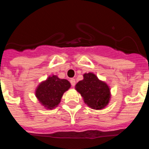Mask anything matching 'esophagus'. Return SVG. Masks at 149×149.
<instances>
[{
    "instance_id": "esophagus-1",
    "label": "esophagus",
    "mask_w": 149,
    "mask_h": 149,
    "mask_svg": "<svg viewBox=\"0 0 149 149\" xmlns=\"http://www.w3.org/2000/svg\"><path fill=\"white\" fill-rule=\"evenodd\" d=\"M70 84H71V86L73 87L76 85V80H75L74 79H71L70 80Z\"/></svg>"
}]
</instances>
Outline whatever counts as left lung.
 Instances as JSON below:
<instances>
[{
    "label": "left lung",
    "mask_w": 149,
    "mask_h": 149,
    "mask_svg": "<svg viewBox=\"0 0 149 149\" xmlns=\"http://www.w3.org/2000/svg\"><path fill=\"white\" fill-rule=\"evenodd\" d=\"M76 89L87 105L95 109H101L107 106L110 98V90L107 84L100 81L95 74H84V79L79 81Z\"/></svg>",
    "instance_id": "8db88e82"
}]
</instances>
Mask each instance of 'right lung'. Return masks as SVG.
Segmentation results:
<instances>
[{
  "instance_id": "obj_1",
  "label": "right lung",
  "mask_w": 149,
  "mask_h": 149,
  "mask_svg": "<svg viewBox=\"0 0 149 149\" xmlns=\"http://www.w3.org/2000/svg\"><path fill=\"white\" fill-rule=\"evenodd\" d=\"M70 87L66 79H60L56 76H49L36 90V97L48 109H53L60 103L62 95Z\"/></svg>"
}]
</instances>
